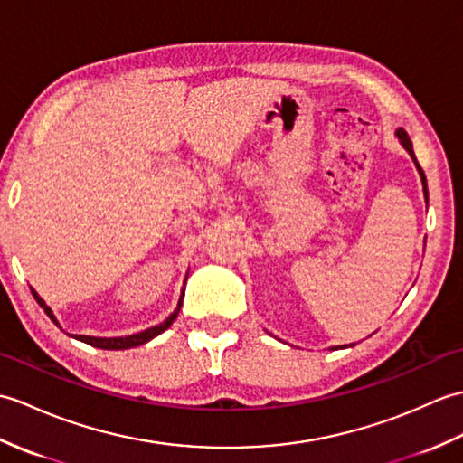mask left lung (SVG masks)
Wrapping results in <instances>:
<instances>
[{
    "mask_svg": "<svg viewBox=\"0 0 463 463\" xmlns=\"http://www.w3.org/2000/svg\"><path fill=\"white\" fill-rule=\"evenodd\" d=\"M396 137H398V140H400V145H402L404 148H406V152L410 154V158L414 160V164H416V170H418V174H420V180H422V188H424V200H426V203H428V184H426V174H424V170L420 168V164H418V160H416V154H414V148H412V142H410V137L406 135V130L404 128H396ZM348 346H354V343H351V345H343L341 348H348ZM336 348V346H335Z\"/></svg>",
    "mask_w": 463,
    "mask_h": 463,
    "instance_id": "8db88e82",
    "label": "left lung"
}]
</instances>
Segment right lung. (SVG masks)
Masks as SVG:
<instances>
[{
	"label": "right lung",
	"mask_w": 463,
	"mask_h": 463,
	"mask_svg": "<svg viewBox=\"0 0 463 463\" xmlns=\"http://www.w3.org/2000/svg\"><path fill=\"white\" fill-rule=\"evenodd\" d=\"M186 279H188V275H186ZM186 279H184V287H182V293H180V299H178L176 309H174V313H170V315L166 317V321H162L160 325H154V326L146 328V331H140V333H135V335H127V336H87V335H69V336H73V338H77V341L87 343V345L95 346V348H102V351H125V348H135V346L145 345V343L152 341L154 336H158L160 333L166 331V328L174 323V318L178 317L182 301H184V291H186ZM31 293H33L35 301L39 303L41 309L45 311V315L61 328L59 321H57V317L53 315V311L49 309L47 303H45L43 299H41L39 293L33 289V287H31Z\"/></svg>",
	"instance_id": "add662e5"
}]
</instances>
